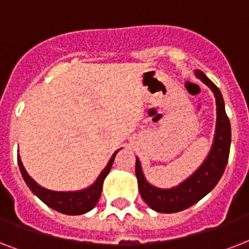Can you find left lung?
Instances as JSON below:
<instances>
[{
	"label": "left lung",
	"mask_w": 249,
	"mask_h": 249,
	"mask_svg": "<svg viewBox=\"0 0 249 249\" xmlns=\"http://www.w3.org/2000/svg\"><path fill=\"white\" fill-rule=\"evenodd\" d=\"M195 76L208 86L216 97L217 120L212 147L203 164L187 179L172 189H159L150 185L143 176L140 159L137 158L136 176L138 179L141 196L146 201V204L156 212H181L197 203L209 191L214 189V186L222 177L228 164L230 143H231V128L225 111L224 98L220 89L203 72L196 70Z\"/></svg>",
	"instance_id": "left-lung-1"
}]
</instances>
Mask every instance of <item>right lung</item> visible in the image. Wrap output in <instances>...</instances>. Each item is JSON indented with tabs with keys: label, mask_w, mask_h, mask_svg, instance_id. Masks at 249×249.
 <instances>
[{
	"label": "right lung",
	"mask_w": 249,
	"mask_h": 249,
	"mask_svg": "<svg viewBox=\"0 0 249 249\" xmlns=\"http://www.w3.org/2000/svg\"><path fill=\"white\" fill-rule=\"evenodd\" d=\"M117 151L111 156L108 164L106 165L105 169L102 170V173L98 176L93 185L84 190H80V191H52V190L41 187L27 173L19 156H18V164H19V169H20V173L24 178L25 183L38 199H41L48 207L55 209L58 212L70 214V216H77V214H84V213L89 212L97 205L98 200L101 197L103 181L111 170V166H112Z\"/></svg>",
	"instance_id": "right-lung-1"
}]
</instances>
